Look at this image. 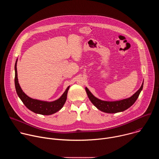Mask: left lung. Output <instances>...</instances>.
<instances>
[{
	"instance_id": "left-lung-1",
	"label": "left lung",
	"mask_w": 159,
	"mask_h": 159,
	"mask_svg": "<svg viewBox=\"0 0 159 159\" xmlns=\"http://www.w3.org/2000/svg\"><path fill=\"white\" fill-rule=\"evenodd\" d=\"M143 82L140 88L131 97L117 101H106L96 98L89 90L85 87V90L89 99L91 102L100 111L107 113H116L124 111L129 107H131L134 102L137 101L139 94L143 89Z\"/></svg>"
}]
</instances>
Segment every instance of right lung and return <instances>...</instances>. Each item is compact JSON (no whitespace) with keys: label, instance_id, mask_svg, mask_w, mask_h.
<instances>
[{"label":"right lung","instance_id":"right-lung-1","mask_svg":"<svg viewBox=\"0 0 159 159\" xmlns=\"http://www.w3.org/2000/svg\"><path fill=\"white\" fill-rule=\"evenodd\" d=\"M17 61L16 60L15 63V87L16 93L20 99V100L23 102V104L31 111L37 113V114L42 115H50L57 112L60 110L63 106L66 100L67 93L69 89L70 86L68 87L62 96L57 100L52 102L43 101L37 99H32L28 97L21 89L19 84L18 82L17 79Z\"/></svg>","mask_w":159,"mask_h":159}]
</instances>
